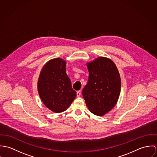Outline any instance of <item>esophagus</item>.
Segmentation results:
<instances>
[{"mask_svg":"<svg viewBox=\"0 0 157 157\" xmlns=\"http://www.w3.org/2000/svg\"><path fill=\"white\" fill-rule=\"evenodd\" d=\"M81 95V90H78L77 91V96L80 97Z\"/></svg>","mask_w":157,"mask_h":157,"instance_id":"esophagus-1","label":"esophagus"}]
</instances>
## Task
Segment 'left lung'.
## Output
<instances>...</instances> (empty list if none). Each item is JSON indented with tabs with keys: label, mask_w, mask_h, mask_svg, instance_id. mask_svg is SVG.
Returning a JSON list of instances; mask_svg holds the SVG:
<instances>
[{
	"label": "left lung",
	"mask_w": 157,
	"mask_h": 157,
	"mask_svg": "<svg viewBox=\"0 0 157 157\" xmlns=\"http://www.w3.org/2000/svg\"><path fill=\"white\" fill-rule=\"evenodd\" d=\"M89 78L82 90L90 112L102 116L116 105L121 90L118 71L111 60L100 57L87 64Z\"/></svg>",
	"instance_id": "8db88e82"
}]
</instances>
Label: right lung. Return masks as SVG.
Listing matches in <instances>:
<instances>
[{
    "label": "right lung",
    "mask_w": 157,
    "mask_h": 157,
    "mask_svg": "<svg viewBox=\"0 0 157 157\" xmlns=\"http://www.w3.org/2000/svg\"><path fill=\"white\" fill-rule=\"evenodd\" d=\"M38 92L45 106L56 113L66 111L76 97L66 72V62L60 58L48 62L40 72Z\"/></svg>",
    "instance_id": "1"
}]
</instances>
